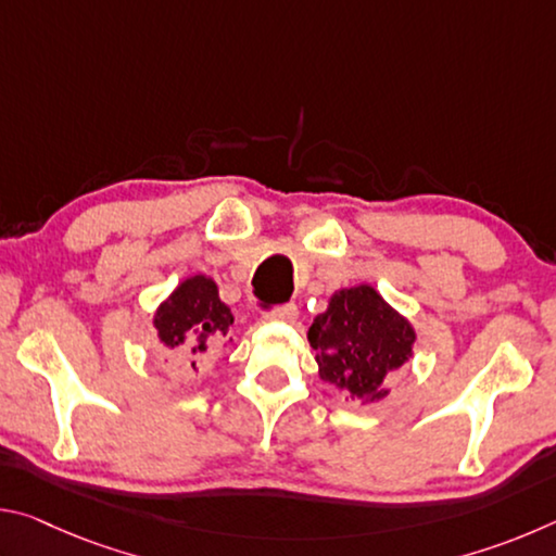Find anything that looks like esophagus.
<instances>
[{"label": "esophagus", "instance_id": "34e87169", "mask_svg": "<svg viewBox=\"0 0 556 556\" xmlns=\"http://www.w3.org/2000/svg\"><path fill=\"white\" fill-rule=\"evenodd\" d=\"M267 316L269 318H277V321H296L299 308H296V304H287V306L275 308V312H269Z\"/></svg>", "mask_w": 556, "mask_h": 556}]
</instances>
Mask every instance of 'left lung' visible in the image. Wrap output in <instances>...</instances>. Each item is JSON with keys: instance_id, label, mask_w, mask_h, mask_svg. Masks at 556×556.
I'll use <instances>...</instances> for the list:
<instances>
[{"instance_id": "left-lung-1", "label": "left lung", "mask_w": 556, "mask_h": 556, "mask_svg": "<svg viewBox=\"0 0 556 556\" xmlns=\"http://www.w3.org/2000/svg\"><path fill=\"white\" fill-rule=\"evenodd\" d=\"M318 378L353 400H384V378L409 363L417 331L370 285L336 289L324 314L308 326Z\"/></svg>"}]
</instances>
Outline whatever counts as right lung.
Wrapping results in <instances>:
<instances>
[{"mask_svg": "<svg viewBox=\"0 0 556 556\" xmlns=\"http://www.w3.org/2000/svg\"><path fill=\"white\" fill-rule=\"evenodd\" d=\"M152 324L156 328L159 343L166 351L186 353L201 361V355L208 353L215 341L228 336L232 312L225 301H220L215 279L199 271V275L178 281L172 294L156 306ZM184 344L187 345L186 352L180 351ZM195 361L191 363L193 370Z\"/></svg>", "mask_w": 556, "mask_h": 556, "instance_id": "right-lung-1", "label": "right lung"}]
</instances>
